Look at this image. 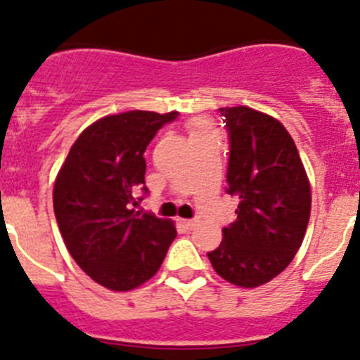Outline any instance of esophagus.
Listing matches in <instances>:
<instances>
[{
	"mask_svg": "<svg viewBox=\"0 0 360 360\" xmlns=\"http://www.w3.org/2000/svg\"><path fill=\"white\" fill-rule=\"evenodd\" d=\"M196 219H180V225H182L184 229H187V231H191V229H195L196 227Z\"/></svg>",
	"mask_w": 360,
	"mask_h": 360,
	"instance_id": "esophagus-1",
	"label": "esophagus"
}]
</instances>
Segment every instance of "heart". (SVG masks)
I'll return each mask as SVG.
<instances>
[{
	"instance_id": "1",
	"label": "heart",
	"mask_w": 360,
	"mask_h": 360,
	"mask_svg": "<svg viewBox=\"0 0 360 360\" xmlns=\"http://www.w3.org/2000/svg\"><path fill=\"white\" fill-rule=\"evenodd\" d=\"M189 131H191V136H196V135H202V133L214 131V128H212L207 120L198 119V120H193V122L189 124Z\"/></svg>"
}]
</instances>
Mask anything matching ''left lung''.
<instances>
[{"label": "left lung", "instance_id": "obj_1", "mask_svg": "<svg viewBox=\"0 0 360 360\" xmlns=\"http://www.w3.org/2000/svg\"><path fill=\"white\" fill-rule=\"evenodd\" d=\"M229 133L227 193L240 200L236 221L207 252L225 281L265 285L290 265L310 219V182L292 136L252 108H219Z\"/></svg>", "mask_w": 360, "mask_h": 360}]
</instances>
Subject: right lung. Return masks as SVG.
Here are the masks:
<instances>
[{
  "mask_svg": "<svg viewBox=\"0 0 360 360\" xmlns=\"http://www.w3.org/2000/svg\"><path fill=\"white\" fill-rule=\"evenodd\" d=\"M178 111H124L97 120L73 142L53 186V212L66 249L95 283L126 292L160 269L176 229L135 214L146 187L144 151Z\"/></svg>",
  "mask_w": 360,
  "mask_h": 360,
  "instance_id": "obj_1",
  "label": "right lung"
}]
</instances>
